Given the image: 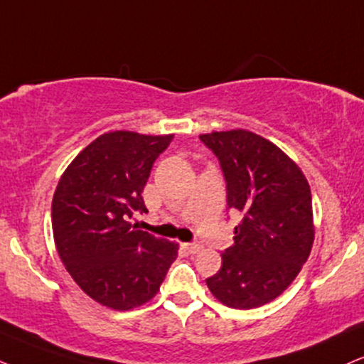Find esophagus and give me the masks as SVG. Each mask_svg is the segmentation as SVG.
Segmentation results:
<instances>
[{
    "instance_id": "34e87169",
    "label": "esophagus",
    "mask_w": 364,
    "mask_h": 364,
    "mask_svg": "<svg viewBox=\"0 0 364 364\" xmlns=\"http://www.w3.org/2000/svg\"><path fill=\"white\" fill-rule=\"evenodd\" d=\"M183 248L189 251V253H199V251L203 250V246L197 245V243H186L183 245Z\"/></svg>"
}]
</instances>
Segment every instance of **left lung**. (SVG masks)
Instances as JSON below:
<instances>
[{"label":"left lung","mask_w":364,"mask_h":364,"mask_svg":"<svg viewBox=\"0 0 364 364\" xmlns=\"http://www.w3.org/2000/svg\"><path fill=\"white\" fill-rule=\"evenodd\" d=\"M226 178L228 208L241 214L235 245L205 280L224 306L255 309L275 300L295 280L314 245L311 187L285 151L248 129L200 134Z\"/></svg>","instance_id":"8db88e82"}]
</instances>
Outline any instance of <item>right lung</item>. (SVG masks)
<instances>
[{
  "instance_id": "obj_1",
  "label": "right lung",
  "mask_w": 364,
  "mask_h": 364,
  "mask_svg": "<svg viewBox=\"0 0 364 364\" xmlns=\"http://www.w3.org/2000/svg\"><path fill=\"white\" fill-rule=\"evenodd\" d=\"M173 134L109 132L89 143L62 173L52 231L65 270L84 294L113 311H132L160 290L178 245L136 230L141 192Z\"/></svg>"
}]
</instances>
